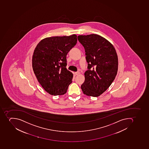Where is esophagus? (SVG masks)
Instances as JSON below:
<instances>
[{
    "label": "esophagus",
    "instance_id": "esophagus-1",
    "mask_svg": "<svg viewBox=\"0 0 149 149\" xmlns=\"http://www.w3.org/2000/svg\"><path fill=\"white\" fill-rule=\"evenodd\" d=\"M80 74V72H79V71L76 72H75V75H79V74Z\"/></svg>",
    "mask_w": 149,
    "mask_h": 149
}]
</instances>
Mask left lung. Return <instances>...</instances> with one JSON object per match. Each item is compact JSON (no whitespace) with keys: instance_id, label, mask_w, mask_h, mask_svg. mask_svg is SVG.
Returning a JSON list of instances; mask_svg holds the SVG:
<instances>
[{"instance_id":"left-lung-1","label":"left lung","mask_w":149,"mask_h":149,"mask_svg":"<svg viewBox=\"0 0 149 149\" xmlns=\"http://www.w3.org/2000/svg\"><path fill=\"white\" fill-rule=\"evenodd\" d=\"M88 62L81 88L88 96L98 97L111 85L118 70V57L112 45L97 34L79 35Z\"/></svg>"}]
</instances>
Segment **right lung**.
I'll list each match as a JSON object with an SVG mask.
<instances>
[{
  "instance_id": "obj_1",
  "label": "right lung",
  "mask_w": 149,
  "mask_h": 149,
  "mask_svg": "<svg viewBox=\"0 0 149 149\" xmlns=\"http://www.w3.org/2000/svg\"><path fill=\"white\" fill-rule=\"evenodd\" d=\"M75 34L41 40L35 48L32 66L40 84L49 94H66L73 74L66 68L68 53L77 43Z\"/></svg>"
}]
</instances>
